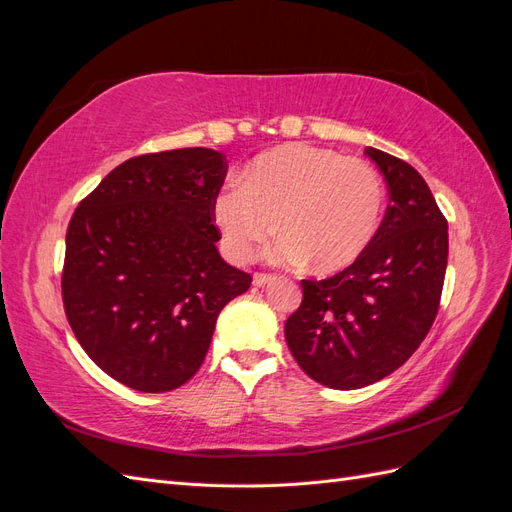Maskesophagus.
<instances>
[{"label": "esophagus", "instance_id": "esophagus-1", "mask_svg": "<svg viewBox=\"0 0 512 512\" xmlns=\"http://www.w3.org/2000/svg\"><path fill=\"white\" fill-rule=\"evenodd\" d=\"M273 282H275V277H273V275H265V273H254V280H252V284L258 286V288L269 286V284H273Z\"/></svg>", "mask_w": 512, "mask_h": 512}]
</instances>
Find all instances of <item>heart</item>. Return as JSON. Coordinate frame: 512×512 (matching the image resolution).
Masks as SVG:
<instances>
[{
    "mask_svg": "<svg viewBox=\"0 0 512 512\" xmlns=\"http://www.w3.org/2000/svg\"><path fill=\"white\" fill-rule=\"evenodd\" d=\"M386 192L378 170L333 149L282 145L256 156L243 181L211 200L224 254L245 265L277 228L269 258L277 265L331 275L359 260L382 224Z\"/></svg>",
    "mask_w": 512,
    "mask_h": 512,
    "instance_id": "heart-1",
    "label": "heart"
}]
</instances>
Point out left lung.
Here are the masks:
<instances>
[{"label":"left lung","instance_id":"left-lung-1","mask_svg":"<svg viewBox=\"0 0 512 512\" xmlns=\"http://www.w3.org/2000/svg\"><path fill=\"white\" fill-rule=\"evenodd\" d=\"M389 185V207L367 252L327 280H303L284 327L294 361L329 389H363L404 365L438 314L448 224L408 162L367 147Z\"/></svg>","mask_w":512,"mask_h":512}]
</instances>
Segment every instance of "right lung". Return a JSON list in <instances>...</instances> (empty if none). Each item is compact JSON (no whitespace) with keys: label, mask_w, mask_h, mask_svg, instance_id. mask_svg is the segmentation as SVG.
Returning <instances> with one entry per match:
<instances>
[{"label":"right lung","mask_w":512,"mask_h":512,"mask_svg":"<svg viewBox=\"0 0 512 512\" xmlns=\"http://www.w3.org/2000/svg\"><path fill=\"white\" fill-rule=\"evenodd\" d=\"M224 160L205 147L130 158L70 220L61 275L68 322L89 359L134 391L188 382L224 305L252 284L215 247L211 200Z\"/></svg>","instance_id":"obj_1"}]
</instances>
